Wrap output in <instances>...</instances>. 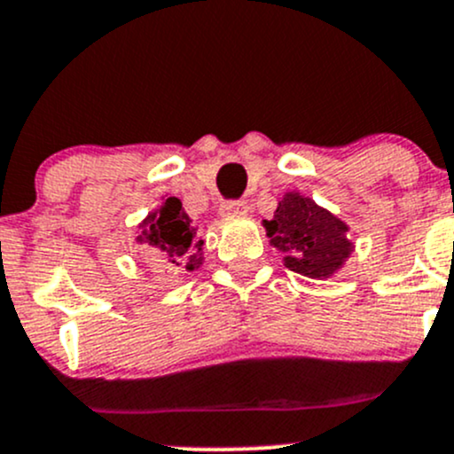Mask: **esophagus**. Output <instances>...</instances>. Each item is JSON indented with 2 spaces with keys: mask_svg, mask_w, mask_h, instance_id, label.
I'll use <instances>...</instances> for the list:
<instances>
[{
  "mask_svg": "<svg viewBox=\"0 0 454 454\" xmlns=\"http://www.w3.org/2000/svg\"><path fill=\"white\" fill-rule=\"evenodd\" d=\"M248 213V204L246 201H223L219 206V215L222 217H237V215H246Z\"/></svg>",
  "mask_w": 454,
  "mask_h": 454,
  "instance_id": "obj_1",
  "label": "esophagus"
}]
</instances>
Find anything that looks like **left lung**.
Here are the masks:
<instances>
[{"instance_id": "obj_1", "label": "left lung", "mask_w": 454, "mask_h": 454, "mask_svg": "<svg viewBox=\"0 0 454 454\" xmlns=\"http://www.w3.org/2000/svg\"><path fill=\"white\" fill-rule=\"evenodd\" d=\"M261 223L283 265L314 281L336 277L356 250L349 223L301 191H286L274 217Z\"/></svg>"}]
</instances>
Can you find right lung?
Listing matches in <instances>:
<instances>
[{"mask_svg": "<svg viewBox=\"0 0 454 454\" xmlns=\"http://www.w3.org/2000/svg\"><path fill=\"white\" fill-rule=\"evenodd\" d=\"M136 244L146 246L155 256L189 272L204 263V237L198 235V226H193V219L176 195H162V204L142 219Z\"/></svg>", "mask_w": 454, "mask_h": 454, "instance_id": "right-lung-1", "label": "right lung"}]
</instances>
